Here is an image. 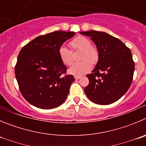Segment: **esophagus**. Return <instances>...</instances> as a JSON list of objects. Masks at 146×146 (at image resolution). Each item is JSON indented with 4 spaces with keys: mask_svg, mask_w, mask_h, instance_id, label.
<instances>
[{
    "mask_svg": "<svg viewBox=\"0 0 146 146\" xmlns=\"http://www.w3.org/2000/svg\"><path fill=\"white\" fill-rule=\"evenodd\" d=\"M80 78H81V77H80V76H74V79H75L76 80H80Z\"/></svg>",
    "mask_w": 146,
    "mask_h": 146,
    "instance_id": "esophagus-1",
    "label": "esophagus"
}]
</instances>
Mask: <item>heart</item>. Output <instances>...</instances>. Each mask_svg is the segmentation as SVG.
Segmentation results:
<instances>
[{"mask_svg": "<svg viewBox=\"0 0 146 146\" xmlns=\"http://www.w3.org/2000/svg\"><path fill=\"white\" fill-rule=\"evenodd\" d=\"M69 46L73 50L82 51L80 60L82 62L74 64L69 69V72L74 75L80 76L85 74L91 69V64H95L98 59V51L92 46V43L87 37L77 36L69 43ZM59 56L62 63L66 66H70L73 63L72 52L66 47L62 46L59 49ZM89 60L90 62H87Z\"/></svg>", "mask_w": 146, "mask_h": 146, "instance_id": "b5f03b06", "label": "heart"}]
</instances>
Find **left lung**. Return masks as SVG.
<instances>
[{
  "label": "left lung",
  "mask_w": 146,
  "mask_h": 146,
  "mask_svg": "<svg viewBox=\"0 0 146 146\" xmlns=\"http://www.w3.org/2000/svg\"><path fill=\"white\" fill-rule=\"evenodd\" d=\"M91 38L98 51V62L89 84L84 88L87 98L96 104L110 105L118 100L131 85L135 63L131 51L120 39L105 32H80Z\"/></svg>",
  "instance_id": "1"
}]
</instances>
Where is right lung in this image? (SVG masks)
Wrapping results in <instances>:
<instances>
[{"instance_id": "add662e5", "label": "right lung", "mask_w": 146, "mask_h": 146, "mask_svg": "<svg viewBox=\"0 0 146 146\" xmlns=\"http://www.w3.org/2000/svg\"><path fill=\"white\" fill-rule=\"evenodd\" d=\"M75 32L57 31L39 36L22 48L15 66L19 90L26 101L36 108L52 109L66 100L73 75L66 74L59 49Z\"/></svg>"}]
</instances>
